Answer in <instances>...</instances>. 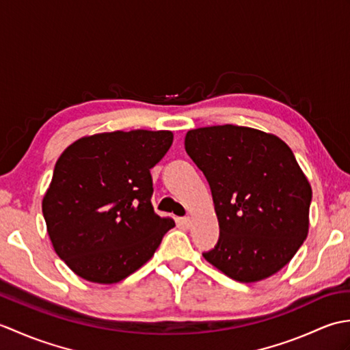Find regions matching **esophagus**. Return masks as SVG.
<instances>
[{"mask_svg": "<svg viewBox=\"0 0 350 350\" xmlns=\"http://www.w3.org/2000/svg\"><path fill=\"white\" fill-rule=\"evenodd\" d=\"M180 224H182L183 227H187V228H189V227L192 226V219H191L189 217H185V218H180Z\"/></svg>", "mask_w": 350, "mask_h": 350, "instance_id": "obj_1", "label": "esophagus"}]
</instances>
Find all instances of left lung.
I'll list each match as a JSON object with an SVG mask.
<instances>
[{"mask_svg":"<svg viewBox=\"0 0 350 350\" xmlns=\"http://www.w3.org/2000/svg\"><path fill=\"white\" fill-rule=\"evenodd\" d=\"M185 148L212 191L219 239L203 257L239 282L281 271L310 227L311 185L273 133L222 124L191 129Z\"/></svg>","mask_w":350,"mask_h":350,"instance_id":"8db88e82","label":"left lung"}]
</instances>
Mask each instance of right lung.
<instances>
[{"instance_id": "right-lung-1", "label": "right lung", "mask_w": 350, "mask_h": 350, "mask_svg": "<svg viewBox=\"0 0 350 350\" xmlns=\"http://www.w3.org/2000/svg\"><path fill=\"white\" fill-rule=\"evenodd\" d=\"M171 131L87 135L58 158L42 212L52 247L78 277L114 284L146 265L174 221L154 213L150 170Z\"/></svg>"}]
</instances>
